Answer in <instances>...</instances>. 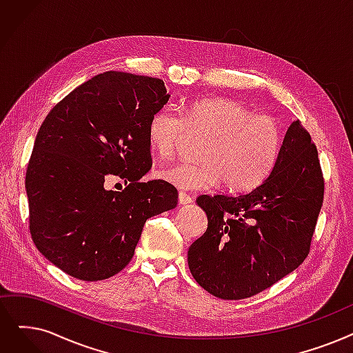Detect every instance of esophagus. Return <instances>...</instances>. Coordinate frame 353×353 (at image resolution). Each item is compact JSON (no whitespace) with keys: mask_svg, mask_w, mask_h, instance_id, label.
<instances>
[{"mask_svg":"<svg viewBox=\"0 0 353 353\" xmlns=\"http://www.w3.org/2000/svg\"><path fill=\"white\" fill-rule=\"evenodd\" d=\"M179 203L180 205H189V203H192V197L189 194H186L185 192H180L179 193Z\"/></svg>","mask_w":353,"mask_h":353,"instance_id":"esophagus-1","label":"esophagus"}]
</instances>
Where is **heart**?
I'll use <instances>...</instances> for the list:
<instances>
[{"label": "heart", "mask_w": 353, "mask_h": 353, "mask_svg": "<svg viewBox=\"0 0 353 353\" xmlns=\"http://www.w3.org/2000/svg\"><path fill=\"white\" fill-rule=\"evenodd\" d=\"M186 132L208 135L202 161H177L156 173L181 190H205L221 181L232 192L252 189L270 174L283 145V130L274 117L254 115L245 105L222 98L196 101L183 117L170 108L156 111L147 139L160 157H168Z\"/></svg>", "instance_id": "heart-1"}]
</instances>
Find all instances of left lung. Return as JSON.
I'll list each match as a JSON object with an SVG mask.
<instances>
[{
    "label": "left lung",
    "mask_w": 353,
    "mask_h": 353,
    "mask_svg": "<svg viewBox=\"0 0 353 353\" xmlns=\"http://www.w3.org/2000/svg\"><path fill=\"white\" fill-rule=\"evenodd\" d=\"M323 190L316 145L297 119L258 188L196 199L208 216L206 232L188 251L196 283L214 297L241 300L293 272L309 254Z\"/></svg>",
    "instance_id": "obj_1"
}]
</instances>
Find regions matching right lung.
<instances>
[{"mask_svg":"<svg viewBox=\"0 0 353 353\" xmlns=\"http://www.w3.org/2000/svg\"><path fill=\"white\" fill-rule=\"evenodd\" d=\"M170 95L164 82L103 72L73 89L43 121L26 173L30 232L52 264L82 281L125 268L148 218L177 206L150 170L147 127ZM122 178V192L103 186Z\"/></svg>","mask_w":353,"mask_h":353,"instance_id":"right-lung-1","label":"right lung"}]
</instances>
